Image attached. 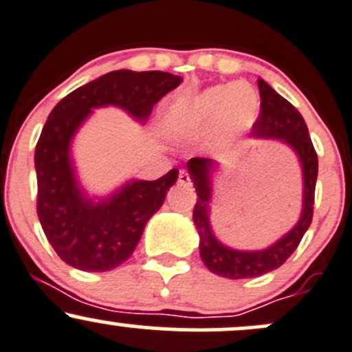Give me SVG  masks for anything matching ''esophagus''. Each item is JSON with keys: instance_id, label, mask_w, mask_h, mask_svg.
I'll use <instances>...</instances> for the list:
<instances>
[{"instance_id": "1", "label": "esophagus", "mask_w": 352, "mask_h": 352, "mask_svg": "<svg viewBox=\"0 0 352 352\" xmlns=\"http://www.w3.org/2000/svg\"><path fill=\"white\" fill-rule=\"evenodd\" d=\"M177 181H179L181 184H184V186H190V184H191V177H190V175H188L186 171H179Z\"/></svg>"}]
</instances>
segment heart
I'll list each match as a JSON object with an SVG mask.
<instances>
[{
    "label": "heart",
    "mask_w": 352,
    "mask_h": 352,
    "mask_svg": "<svg viewBox=\"0 0 352 352\" xmlns=\"http://www.w3.org/2000/svg\"><path fill=\"white\" fill-rule=\"evenodd\" d=\"M259 107V96L252 86L219 85L169 107L164 122L173 135H200L213 129L220 135H235L254 125Z\"/></svg>",
    "instance_id": "b5f03b06"
}]
</instances>
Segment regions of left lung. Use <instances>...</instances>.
<instances>
[{
  "instance_id": "1",
  "label": "left lung",
  "mask_w": 352,
  "mask_h": 352,
  "mask_svg": "<svg viewBox=\"0 0 352 352\" xmlns=\"http://www.w3.org/2000/svg\"><path fill=\"white\" fill-rule=\"evenodd\" d=\"M261 95V111L254 122L251 135L257 139H276L292 147L298 155L303 171V208L300 220L288 234L263 251H235L223 245L210 226V198H212V173L217 162L212 159L193 157L186 162L188 173L197 190L193 222L200 235V256L212 273L230 280L256 278L276 270L298 248L309 230L314 217L315 183H317L318 159L311 144L309 129L300 111L278 95L264 79H257Z\"/></svg>"
}]
</instances>
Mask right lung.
<instances>
[{"label":"right lung","mask_w":352,"mask_h":352,"mask_svg":"<svg viewBox=\"0 0 352 352\" xmlns=\"http://www.w3.org/2000/svg\"><path fill=\"white\" fill-rule=\"evenodd\" d=\"M179 82L169 72L120 69L74 89L50 111L35 147L37 215L47 241L69 266L103 273L125 263L179 175L171 169L155 181L133 179L95 201L76 179L69 154L74 133L93 108L108 104L146 122L154 104Z\"/></svg>","instance_id":"add662e5"}]
</instances>
